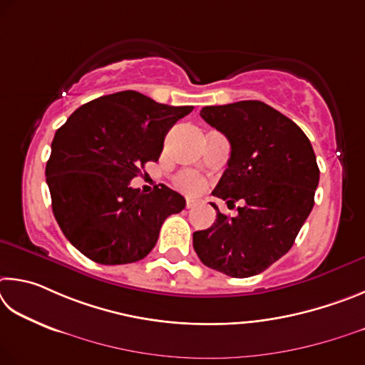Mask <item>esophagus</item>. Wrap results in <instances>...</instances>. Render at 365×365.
I'll return each instance as SVG.
<instances>
[{
	"label": "esophagus",
	"instance_id": "1",
	"mask_svg": "<svg viewBox=\"0 0 365 365\" xmlns=\"http://www.w3.org/2000/svg\"><path fill=\"white\" fill-rule=\"evenodd\" d=\"M195 205H197L195 200H192V199H187V200H186V207H187V208H194Z\"/></svg>",
	"mask_w": 365,
	"mask_h": 365
}]
</instances>
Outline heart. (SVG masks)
<instances>
[{"label": "heart", "mask_w": 365, "mask_h": 365, "mask_svg": "<svg viewBox=\"0 0 365 365\" xmlns=\"http://www.w3.org/2000/svg\"><path fill=\"white\" fill-rule=\"evenodd\" d=\"M203 178L194 171H182L176 178V186L187 194H199L203 189Z\"/></svg>", "instance_id": "heart-1"}]
</instances>
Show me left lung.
Returning <instances> with one entry per match:
<instances>
[{"label": "left lung", "mask_w": 365, "mask_h": 365, "mask_svg": "<svg viewBox=\"0 0 365 365\" xmlns=\"http://www.w3.org/2000/svg\"><path fill=\"white\" fill-rule=\"evenodd\" d=\"M200 117L231 144L213 195L244 205L227 218L212 203L216 222L194 232V250L203 264L226 276H257L290 250L314 207V150L302 128L261 101L208 106Z\"/></svg>", "instance_id": "8db88e82"}]
</instances>
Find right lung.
I'll use <instances>...</instances> for the list:
<instances>
[{"label": "right lung", "instance_id": "right-lung-1", "mask_svg": "<svg viewBox=\"0 0 365 365\" xmlns=\"http://www.w3.org/2000/svg\"><path fill=\"white\" fill-rule=\"evenodd\" d=\"M192 108L120 91L76 108L56 131L46 182L54 218L76 250L101 264L150 253L163 221L186 200L165 184L144 194L130 181L157 162L166 133Z\"/></svg>", "mask_w": 365, "mask_h": 365}]
</instances>
